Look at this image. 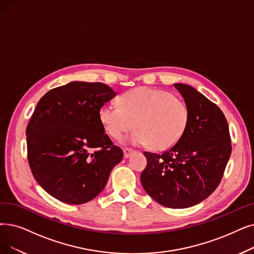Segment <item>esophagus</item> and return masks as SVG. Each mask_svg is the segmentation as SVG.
Listing matches in <instances>:
<instances>
[{
	"instance_id": "1",
	"label": "esophagus",
	"mask_w": 254,
	"mask_h": 254,
	"mask_svg": "<svg viewBox=\"0 0 254 254\" xmlns=\"http://www.w3.org/2000/svg\"><path fill=\"white\" fill-rule=\"evenodd\" d=\"M134 152H135V150H133V149H130V148H125V149H124V157H125L126 159H127V158H129Z\"/></svg>"
}]
</instances>
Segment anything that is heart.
Returning a JSON list of instances; mask_svg holds the SVG:
<instances>
[{
    "label": "heart",
    "instance_id": "b5f03b06",
    "mask_svg": "<svg viewBox=\"0 0 254 254\" xmlns=\"http://www.w3.org/2000/svg\"><path fill=\"white\" fill-rule=\"evenodd\" d=\"M120 107L105 104L100 120L109 136L120 139L131 127L127 138L134 145H147L166 150L178 143L189 124V108L172 93L149 87H139L125 93Z\"/></svg>",
    "mask_w": 254,
    "mask_h": 254
}]
</instances>
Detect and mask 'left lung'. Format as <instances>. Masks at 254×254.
<instances>
[{
    "label": "left lung",
    "instance_id": "left-lung-1",
    "mask_svg": "<svg viewBox=\"0 0 254 254\" xmlns=\"http://www.w3.org/2000/svg\"><path fill=\"white\" fill-rule=\"evenodd\" d=\"M174 87L189 108V124L176 144L162 154L144 152L141 173L146 193L160 204L186 208L201 202L221 181L231 153L227 120L217 105L192 86Z\"/></svg>",
    "mask_w": 254,
    "mask_h": 254
}]
</instances>
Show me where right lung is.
<instances>
[{"instance_id":"add662e5","label":"right lung","mask_w":254,"mask_h":254,"mask_svg":"<svg viewBox=\"0 0 254 254\" xmlns=\"http://www.w3.org/2000/svg\"><path fill=\"white\" fill-rule=\"evenodd\" d=\"M116 94L104 83L73 81L38 102L26 130L28 160L36 182L56 199L68 204L92 200L123 160L98 115Z\"/></svg>"}]
</instances>
